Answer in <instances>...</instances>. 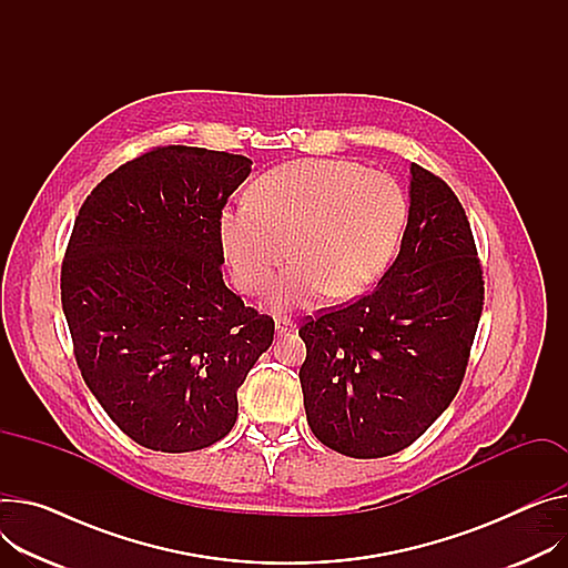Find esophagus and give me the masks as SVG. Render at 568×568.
Instances as JSON below:
<instances>
[{"mask_svg": "<svg viewBox=\"0 0 568 568\" xmlns=\"http://www.w3.org/2000/svg\"><path fill=\"white\" fill-rule=\"evenodd\" d=\"M275 329H277L280 336H282V334H291V332H295V323H293L291 318H277Z\"/></svg>", "mask_w": 568, "mask_h": 568, "instance_id": "esophagus-1", "label": "esophagus"}]
</instances>
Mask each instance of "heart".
Returning a JSON list of instances; mask_svg holds the SVG:
<instances>
[{
  "instance_id": "heart-1",
  "label": "heart",
  "mask_w": 568,
  "mask_h": 568,
  "mask_svg": "<svg viewBox=\"0 0 568 568\" xmlns=\"http://www.w3.org/2000/svg\"><path fill=\"white\" fill-rule=\"evenodd\" d=\"M407 200L394 178L343 159H307L261 178L250 202L221 215V243L234 282L266 291L286 256L295 264L273 291L277 307H302L325 291L351 297L394 256Z\"/></svg>"
}]
</instances>
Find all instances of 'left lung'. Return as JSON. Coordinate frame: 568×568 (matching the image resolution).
I'll use <instances>...</instances> for the list:
<instances>
[{
	"instance_id": "obj_1",
	"label": "left lung",
	"mask_w": 568,
	"mask_h": 568,
	"mask_svg": "<svg viewBox=\"0 0 568 568\" xmlns=\"http://www.w3.org/2000/svg\"><path fill=\"white\" fill-rule=\"evenodd\" d=\"M485 304L466 211L412 163L409 221L377 286L300 325L304 412L316 439L357 459L405 450L462 386Z\"/></svg>"
}]
</instances>
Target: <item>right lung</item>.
Here are the masks:
<instances>
[{
    "mask_svg": "<svg viewBox=\"0 0 568 568\" xmlns=\"http://www.w3.org/2000/svg\"><path fill=\"white\" fill-rule=\"evenodd\" d=\"M243 154L163 145L122 163L79 209L61 266L74 359L136 444L191 453L236 423V390L275 321L223 282L221 215Z\"/></svg>",
    "mask_w": 568,
    "mask_h": 568,
    "instance_id": "obj_1",
    "label": "right lung"
}]
</instances>
